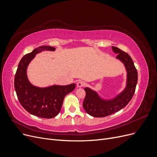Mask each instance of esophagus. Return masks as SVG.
Masks as SVG:
<instances>
[{
	"label": "esophagus",
	"instance_id": "34e87169",
	"mask_svg": "<svg viewBox=\"0 0 157 157\" xmlns=\"http://www.w3.org/2000/svg\"><path fill=\"white\" fill-rule=\"evenodd\" d=\"M77 87L78 88H81V87H83L85 86V82L82 81V80H79V81L77 82Z\"/></svg>",
	"mask_w": 157,
	"mask_h": 157
}]
</instances>
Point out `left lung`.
I'll list each match as a JSON object with an SVG mask.
<instances>
[{"label": "left lung", "instance_id": "8db88e82", "mask_svg": "<svg viewBox=\"0 0 157 157\" xmlns=\"http://www.w3.org/2000/svg\"><path fill=\"white\" fill-rule=\"evenodd\" d=\"M116 58L124 64L126 71V84L124 89L112 99H103L98 93L88 87L84 88L86 96L83 101L84 110L94 117H104L125 107L134 96L137 82V72L131 57L126 52L112 46Z\"/></svg>", "mask_w": 157, "mask_h": 157}]
</instances>
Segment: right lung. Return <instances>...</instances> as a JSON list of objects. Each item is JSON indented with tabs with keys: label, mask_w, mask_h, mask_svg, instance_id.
Wrapping results in <instances>:
<instances>
[{
	"label": "right lung",
	"mask_w": 157,
	"mask_h": 157,
	"mask_svg": "<svg viewBox=\"0 0 157 157\" xmlns=\"http://www.w3.org/2000/svg\"><path fill=\"white\" fill-rule=\"evenodd\" d=\"M54 47L42 46L25 55L19 63L14 78V88L19 101L25 110L33 115L52 118L59 114L65 96L73 92L75 84L66 86L52 85L40 88L32 84L28 79L27 69L35 56L43 51H55Z\"/></svg>",
	"instance_id": "obj_1"
}]
</instances>
